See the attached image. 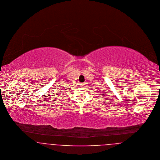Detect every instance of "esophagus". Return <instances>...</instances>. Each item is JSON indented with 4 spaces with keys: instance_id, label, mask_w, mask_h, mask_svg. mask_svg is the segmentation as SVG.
<instances>
[{
    "instance_id": "34e87169",
    "label": "esophagus",
    "mask_w": 160,
    "mask_h": 160,
    "mask_svg": "<svg viewBox=\"0 0 160 160\" xmlns=\"http://www.w3.org/2000/svg\"><path fill=\"white\" fill-rule=\"evenodd\" d=\"M79 86H84V83H79Z\"/></svg>"
}]
</instances>
